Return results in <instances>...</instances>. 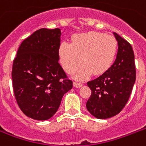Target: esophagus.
<instances>
[{
  "label": "esophagus",
  "instance_id": "esophagus-1",
  "mask_svg": "<svg viewBox=\"0 0 146 146\" xmlns=\"http://www.w3.org/2000/svg\"><path fill=\"white\" fill-rule=\"evenodd\" d=\"M73 86H74V87L76 88H80L81 87L83 84L81 83H77V82H73Z\"/></svg>",
  "mask_w": 146,
  "mask_h": 146
}]
</instances>
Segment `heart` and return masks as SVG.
<instances>
[{
    "mask_svg": "<svg viewBox=\"0 0 146 146\" xmlns=\"http://www.w3.org/2000/svg\"><path fill=\"white\" fill-rule=\"evenodd\" d=\"M118 42L114 36L96 31L76 34L72 43L63 41L59 46L58 54L63 68L66 73H76V80H85L93 73L101 75L106 73L115 61ZM83 60H82V59Z\"/></svg>",
    "mask_w": 146,
    "mask_h": 146,
    "instance_id": "1",
    "label": "heart"
}]
</instances>
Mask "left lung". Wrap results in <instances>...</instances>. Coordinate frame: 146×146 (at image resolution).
<instances>
[{
	"label": "left lung",
	"mask_w": 146,
	"mask_h": 146,
	"mask_svg": "<svg viewBox=\"0 0 146 146\" xmlns=\"http://www.w3.org/2000/svg\"><path fill=\"white\" fill-rule=\"evenodd\" d=\"M118 42L116 58L112 66L87 85L92 93L86 109L97 119L117 115L127 103L136 77L135 56L128 41L113 33Z\"/></svg>",
	"instance_id": "obj_1"
}]
</instances>
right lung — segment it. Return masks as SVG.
<instances>
[{
	"label": "right lung",
	"instance_id": "right-lung-1",
	"mask_svg": "<svg viewBox=\"0 0 146 146\" xmlns=\"http://www.w3.org/2000/svg\"><path fill=\"white\" fill-rule=\"evenodd\" d=\"M60 29L42 28L19 46L12 69L13 88L21 111L36 120L53 116L73 88L59 63Z\"/></svg>",
	"mask_w": 146,
	"mask_h": 146
}]
</instances>
